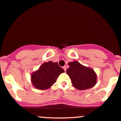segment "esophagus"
Here are the masks:
<instances>
[{
    "label": "esophagus",
    "mask_w": 121,
    "mask_h": 121,
    "mask_svg": "<svg viewBox=\"0 0 121 121\" xmlns=\"http://www.w3.org/2000/svg\"><path fill=\"white\" fill-rule=\"evenodd\" d=\"M63 68H64L65 72H66V71H67V68H66V66H64V67H63Z\"/></svg>",
    "instance_id": "34e87169"
}]
</instances>
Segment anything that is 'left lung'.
<instances>
[{"instance_id": "8db88e82", "label": "left lung", "mask_w": 121, "mask_h": 121, "mask_svg": "<svg viewBox=\"0 0 121 121\" xmlns=\"http://www.w3.org/2000/svg\"><path fill=\"white\" fill-rule=\"evenodd\" d=\"M67 73L71 78V83L78 90H85L93 87L96 83L97 76L91 68L82 65L78 61L68 63Z\"/></svg>"}]
</instances>
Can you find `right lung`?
Instances as JSON below:
<instances>
[{"label": "right lung", "instance_id": "right-lung-1", "mask_svg": "<svg viewBox=\"0 0 121 121\" xmlns=\"http://www.w3.org/2000/svg\"><path fill=\"white\" fill-rule=\"evenodd\" d=\"M64 72V69L57 63H44L30 76L32 83L38 89H47L55 83L57 77Z\"/></svg>", "mask_w": 121, "mask_h": 121}]
</instances>
